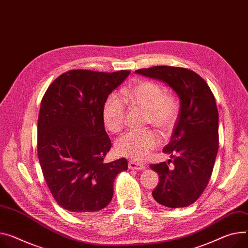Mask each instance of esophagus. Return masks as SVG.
Instances as JSON below:
<instances>
[{"label": "esophagus", "instance_id": "1", "mask_svg": "<svg viewBox=\"0 0 248 248\" xmlns=\"http://www.w3.org/2000/svg\"><path fill=\"white\" fill-rule=\"evenodd\" d=\"M128 167L131 170H141L145 169L144 164H141V163H138V162H135V161H129Z\"/></svg>", "mask_w": 248, "mask_h": 248}]
</instances>
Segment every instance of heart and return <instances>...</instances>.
Wrapping results in <instances>:
<instances>
[{
  "label": "heart",
  "mask_w": 248,
  "mask_h": 248,
  "mask_svg": "<svg viewBox=\"0 0 248 248\" xmlns=\"http://www.w3.org/2000/svg\"><path fill=\"white\" fill-rule=\"evenodd\" d=\"M124 98L132 104L147 110L146 122L155 126L160 132L167 133L174 127L179 113V103L173 94L164 93L161 84L141 80L124 90ZM103 120L111 132L117 133L125 124L126 106L115 94H111L103 106ZM160 143L159 136L151 129L132 130L122 135L116 142V150L122 156L143 161L149 157Z\"/></svg>",
  "instance_id": "1"
}]
</instances>
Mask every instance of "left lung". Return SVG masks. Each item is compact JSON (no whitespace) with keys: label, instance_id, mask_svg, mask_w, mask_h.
<instances>
[{"label":"left lung","instance_id":"obj_1","mask_svg":"<svg viewBox=\"0 0 248 248\" xmlns=\"http://www.w3.org/2000/svg\"><path fill=\"white\" fill-rule=\"evenodd\" d=\"M167 83L179 96L181 108L172 138L163 152L172 160L152 164L159 184L153 201L167 207L194 203L212 177L218 151V111L206 82L193 70L176 66H153L135 71ZM170 161L173 167H169Z\"/></svg>","mask_w":248,"mask_h":248}]
</instances>
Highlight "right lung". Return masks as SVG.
<instances>
[{
	"label": "right lung",
	"instance_id": "obj_1",
	"mask_svg": "<svg viewBox=\"0 0 248 248\" xmlns=\"http://www.w3.org/2000/svg\"><path fill=\"white\" fill-rule=\"evenodd\" d=\"M129 70L73 69L46 91L37 120V156L46 185L62 208L74 214L101 211L112 200L125 158L104 163L111 141L104 129L103 106Z\"/></svg>",
	"mask_w": 248,
	"mask_h": 248
}]
</instances>
